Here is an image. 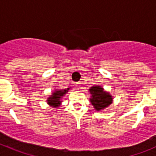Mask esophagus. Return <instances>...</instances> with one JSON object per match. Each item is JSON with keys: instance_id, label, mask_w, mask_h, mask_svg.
<instances>
[{"instance_id": "obj_1", "label": "esophagus", "mask_w": 156, "mask_h": 156, "mask_svg": "<svg viewBox=\"0 0 156 156\" xmlns=\"http://www.w3.org/2000/svg\"><path fill=\"white\" fill-rule=\"evenodd\" d=\"M75 86H76V89H80V82L76 83Z\"/></svg>"}]
</instances>
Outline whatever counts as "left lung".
<instances>
[{
    "mask_svg": "<svg viewBox=\"0 0 156 156\" xmlns=\"http://www.w3.org/2000/svg\"><path fill=\"white\" fill-rule=\"evenodd\" d=\"M91 94L90 103L97 111L105 109L112 102V97L108 92L104 90L101 87L94 86L89 89Z\"/></svg>",
    "mask_w": 156,
    "mask_h": 156,
    "instance_id": "8db88e82",
    "label": "left lung"
}]
</instances>
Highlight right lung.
<instances>
[{
    "instance_id": "right-lung-1",
    "label": "right lung",
    "mask_w": 156,
    "mask_h": 156,
    "mask_svg": "<svg viewBox=\"0 0 156 156\" xmlns=\"http://www.w3.org/2000/svg\"><path fill=\"white\" fill-rule=\"evenodd\" d=\"M69 88H67L65 90H58V89L55 90L53 92L52 95H51L47 100L48 104L51 107H54V108L59 107V105H61L62 98L69 91Z\"/></svg>"
}]
</instances>
